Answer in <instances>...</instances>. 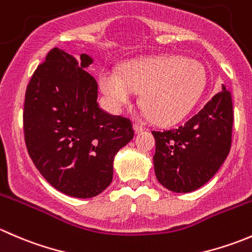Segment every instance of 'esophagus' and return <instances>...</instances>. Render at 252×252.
<instances>
[{
	"label": "esophagus",
	"instance_id": "obj_1",
	"mask_svg": "<svg viewBox=\"0 0 252 252\" xmlns=\"http://www.w3.org/2000/svg\"><path fill=\"white\" fill-rule=\"evenodd\" d=\"M133 128H134V131H135V134H140V133H142V131H144V128H142L141 126H139V124H136V123L133 124Z\"/></svg>",
	"mask_w": 252,
	"mask_h": 252
}]
</instances>
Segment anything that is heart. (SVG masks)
Returning <instances> with one entry per match:
<instances>
[{
  "instance_id": "1",
  "label": "heart",
  "mask_w": 252,
  "mask_h": 252,
  "mask_svg": "<svg viewBox=\"0 0 252 252\" xmlns=\"http://www.w3.org/2000/svg\"><path fill=\"white\" fill-rule=\"evenodd\" d=\"M206 73L201 63L175 56L126 63L119 73L105 69L98 85L112 112H119L140 94L145 116L155 123L173 124L184 118L201 96Z\"/></svg>"
}]
</instances>
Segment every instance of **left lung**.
<instances>
[{"mask_svg":"<svg viewBox=\"0 0 252 252\" xmlns=\"http://www.w3.org/2000/svg\"><path fill=\"white\" fill-rule=\"evenodd\" d=\"M232 95L222 85L201 111L177 129L152 131L157 180L174 192L199 189L227 158L232 144Z\"/></svg>","mask_w":252,"mask_h":252,"instance_id":"8db88e82","label":"left lung"}]
</instances>
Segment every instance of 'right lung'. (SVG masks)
<instances>
[{
	"label": "right lung",
	"mask_w": 252,
	"mask_h": 252,
	"mask_svg": "<svg viewBox=\"0 0 252 252\" xmlns=\"http://www.w3.org/2000/svg\"><path fill=\"white\" fill-rule=\"evenodd\" d=\"M93 58L52 48L27 88L24 135L42 177L79 199L101 194L113 178L117 152L134 138L129 119L97 103V83L85 70Z\"/></svg>",
	"instance_id": "1"
}]
</instances>
